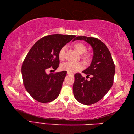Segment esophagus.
I'll use <instances>...</instances> for the list:
<instances>
[{
	"label": "esophagus",
	"instance_id": "obj_1",
	"mask_svg": "<svg viewBox=\"0 0 134 134\" xmlns=\"http://www.w3.org/2000/svg\"><path fill=\"white\" fill-rule=\"evenodd\" d=\"M67 74H68V75H72V74L71 73V72H67Z\"/></svg>",
	"mask_w": 134,
	"mask_h": 134
}]
</instances>
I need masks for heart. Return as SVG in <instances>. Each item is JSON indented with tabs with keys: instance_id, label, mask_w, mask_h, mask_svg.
<instances>
[{
	"instance_id": "obj_1",
	"label": "heart",
	"mask_w": 134,
	"mask_h": 134,
	"mask_svg": "<svg viewBox=\"0 0 134 134\" xmlns=\"http://www.w3.org/2000/svg\"><path fill=\"white\" fill-rule=\"evenodd\" d=\"M73 47L79 54H81V59L84 62L87 63L91 60L92 55H91L90 52H87V47L86 45L83 44V42H75V44H74ZM65 49H66L65 47H63L59 51V58L61 60H63L65 59ZM60 68L62 70L67 71L71 73H74L81 70L83 68V65L80 62L73 63L68 62L62 64Z\"/></svg>"
}]
</instances>
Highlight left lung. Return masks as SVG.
Wrapping results in <instances>:
<instances>
[{
    "label": "left lung",
    "instance_id": "1",
    "mask_svg": "<svg viewBox=\"0 0 134 134\" xmlns=\"http://www.w3.org/2000/svg\"><path fill=\"white\" fill-rule=\"evenodd\" d=\"M83 40L92 47L94 56L90 66L82 72L91 76L87 81L80 73L74 75L73 93L75 99L84 105H92L99 101L112 86L115 72L114 62L110 51L103 42L94 37L78 36L74 38Z\"/></svg>",
    "mask_w": 134,
    "mask_h": 134
}]
</instances>
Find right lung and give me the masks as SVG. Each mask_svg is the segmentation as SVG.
I'll return each mask as SVG.
<instances>
[{"mask_svg":"<svg viewBox=\"0 0 134 134\" xmlns=\"http://www.w3.org/2000/svg\"><path fill=\"white\" fill-rule=\"evenodd\" d=\"M75 36L52 35L40 38L25 57L21 72L24 85L32 97L40 102L47 103L58 97L67 71L47 74L52 67L59 66V51Z\"/></svg>","mask_w":134,"mask_h":134,"instance_id":"add662e5","label":"right lung"}]
</instances>
